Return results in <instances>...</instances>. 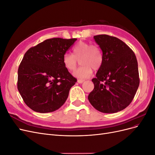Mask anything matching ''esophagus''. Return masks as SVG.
Listing matches in <instances>:
<instances>
[{"label":"esophagus","mask_w":155,"mask_h":155,"mask_svg":"<svg viewBox=\"0 0 155 155\" xmlns=\"http://www.w3.org/2000/svg\"><path fill=\"white\" fill-rule=\"evenodd\" d=\"M84 81H85V80H83V79H78V82L79 83H83Z\"/></svg>","instance_id":"obj_1"}]
</instances>
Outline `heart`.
<instances>
[{"label":"heart","mask_w":155,"mask_h":155,"mask_svg":"<svg viewBox=\"0 0 155 155\" xmlns=\"http://www.w3.org/2000/svg\"><path fill=\"white\" fill-rule=\"evenodd\" d=\"M78 61H80L82 67L74 72V76L79 79H86L92 75V69L97 70L101 67L104 55L97 45L79 41L73 47L72 54H64L63 64L67 70L72 72L77 68Z\"/></svg>","instance_id":"b5f03b06"}]
</instances>
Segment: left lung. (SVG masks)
I'll use <instances>...</instances> for the list:
<instances>
[{"instance_id":"obj_1","label":"left lung","mask_w":155,"mask_h":155,"mask_svg":"<svg viewBox=\"0 0 155 155\" xmlns=\"http://www.w3.org/2000/svg\"><path fill=\"white\" fill-rule=\"evenodd\" d=\"M104 55L101 67L92 79L94 90L88 99L104 113L122 110L132 102L140 84L138 62L124 42L108 35L94 36Z\"/></svg>"}]
</instances>
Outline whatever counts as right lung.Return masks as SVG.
Wrapping results in <instances>:
<instances>
[{
  "label": "right lung",
  "instance_id": "right-lung-1",
  "mask_svg": "<svg viewBox=\"0 0 155 155\" xmlns=\"http://www.w3.org/2000/svg\"><path fill=\"white\" fill-rule=\"evenodd\" d=\"M77 39L52 38L30 48L18 69L17 88L26 105L41 113L61 107L77 79L63 64V57Z\"/></svg>",
  "mask_w": 155,
  "mask_h": 155
}]
</instances>
